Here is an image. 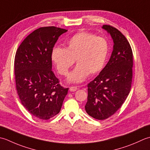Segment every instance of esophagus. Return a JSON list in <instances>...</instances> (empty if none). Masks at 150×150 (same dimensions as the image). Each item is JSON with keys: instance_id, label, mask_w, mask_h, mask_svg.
I'll list each match as a JSON object with an SVG mask.
<instances>
[{"instance_id": "34e87169", "label": "esophagus", "mask_w": 150, "mask_h": 150, "mask_svg": "<svg viewBox=\"0 0 150 150\" xmlns=\"http://www.w3.org/2000/svg\"><path fill=\"white\" fill-rule=\"evenodd\" d=\"M78 89V87H71L69 88L70 91H71V92H74V91H76V90Z\"/></svg>"}]
</instances>
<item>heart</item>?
<instances>
[{"label": "heart", "instance_id": "obj_1", "mask_svg": "<svg viewBox=\"0 0 150 150\" xmlns=\"http://www.w3.org/2000/svg\"><path fill=\"white\" fill-rule=\"evenodd\" d=\"M109 54V45L104 38L93 33H76L67 42V47H54L51 59L60 74L66 76L74 65H78L67 78L69 82L81 83L88 74L100 72L104 67Z\"/></svg>", "mask_w": 150, "mask_h": 150}]
</instances>
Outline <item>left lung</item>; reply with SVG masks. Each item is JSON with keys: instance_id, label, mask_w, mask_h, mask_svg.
Segmentation results:
<instances>
[{"instance_id": "obj_1", "label": "left lung", "mask_w": 150, "mask_h": 150, "mask_svg": "<svg viewBox=\"0 0 150 150\" xmlns=\"http://www.w3.org/2000/svg\"><path fill=\"white\" fill-rule=\"evenodd\" d=\"M113 41L111 57L99 75L88 84L87 114L102 120L115 114L129 94L133 76V52L129 42L117 28L103 25Z\"/></svg>"}]
</instances>
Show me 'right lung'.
Masks as SVG:
<instances>
[{
  "label": "right lung",
  "instance_id": "obj_1",
  "mask_svg": "<svg viewBox=\"0 0 150 150\" xmlns=\"http://www.w3.org/2000/svg\"><path fill=\"white\" fill-rule=\"evenodd\" d=\"M67 32L55 26L42 27L30 33L18 48L14 70L18 95L30 114L48 120L58 114L69 88L52 71L51 53L59 37Z\"/></svg>",
  "mask_w": 150,
  "mask_h": 150
}]
</instances>
